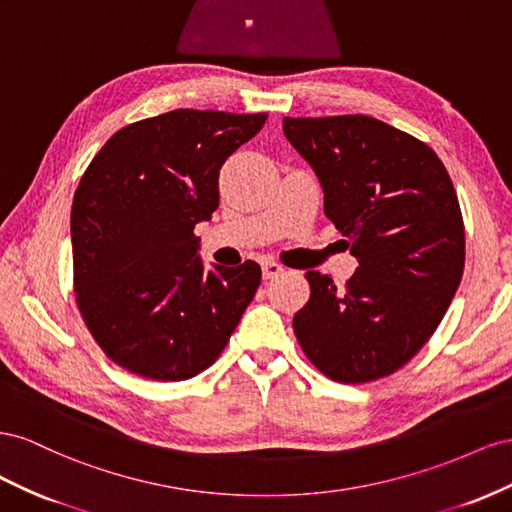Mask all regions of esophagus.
Here are the masks:
<instances>
[{
  "instance_id": "esophagus-1",
  "label": "esophagus",
  "mask_w": 512,
  "mask_h": 512,
  "mask_svg": "<svg viewBox=\"0 0 512 512\" xmlns=\"http://www.w3.org/2000/svg\"><path fill=\"white\" fill-rule=\"evenodd\" d=\"M261 272H264V279H272V276H279L283 272V266L276 264V261H264Z\"/></svg>"
}]
</instances>
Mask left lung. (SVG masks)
Here are the masks:
<instances>
[{"label":"left lung","mask_w":512,"mask_h":512,"mask_svg":"<svg viewBox=\"0 0 512 512\" xmlns=\"http://www.w3.org/2000/svg\"><path fill=\"white\" fill-rule=\"evenodd\" d=\"M283 133L317 173L324 212L358 259L343 289L306 272L298 343L334 382L386 377L431 339L461 283L455 186L427 143L369 115L285 118Z\"/></svg>","instance_id":"1"}]
</instances>
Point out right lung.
<instances>
[{
  "mask_svg": "<svg viewBox=\"0 0 512 512\" xmlns=\"http://www.w3.org/2000/svg\"><path fill=\"white\" fill-rule=\"evenodd\" d=\"M266 113L175 109L118 130L72 199L75 294L115 364L158 382L195 377L221 356L261 268L206 272L195 225L218 208V171Z\"/></svg>",
  "mask_w": 512,
  "mask_h": 512,
  "instance_id": "1",
  "label": "right lung"
}]
</instances>
